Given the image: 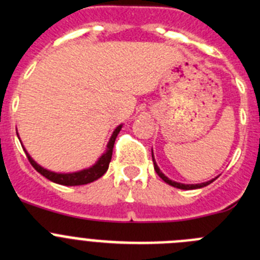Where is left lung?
<instances>
[{"label":"left lung","instance_id":"left-lung-1","mask_svg":"<svg viewBox=\"0 0 260 260\" xmlns=\"http://www.w3.org/2000/svg\"><path fill=\"white\" fill-rule=\"evenodd\" d=\"M152 161H153V168H155V171H156V173L158 174V177H160V178H161V180L164 181V182H167L168 185L173 186V187H177V189H182V190L201 189V187H204V186L210 185L211 182H213V181H215V178H213V180H211V181H207V182H203V183H195V185H185V183L174 182V181L169 180V178H168V177L165 176V174L162 173V172L160 171V169H158L157 164H156V161H155V158H153V152H152Z\"/></svg>","mask_w":260,"mask_h":260}]
</instances>
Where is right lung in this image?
<instances>
[{
  "mask_svg": "<svg viewBox=\"0 0 260 260\" xmlns=\"http://www.w3.org/2000/svg\"><path fill=\"white\" fill-rule=\"evenodd\" d=\"M122 125H119L118 127H116V130L113 132L112 137L109 139V143L107 146V151L105 153H103L102 157L99 158L98 161H96L95 165H92L88 169H83V171L79 172H74V173H54V172H50L48 169H44L43 167L38 164V162L28 155L24 148V152H26L27 158H28V161L31 162V165L35 168L36 171L39 172L40 174L48 178L52 182H56L58 185H65V186H79V185H86V183L93 182L98 178L103 176L105 172L108 171V168H109V162L110 158H112V153H113V146L114 142H116V138L118 135L119 130H121Z\"/></svg>",
  "mask_w": 260,
  "mask_h": 260,
  "instance_id": "add662e5",
  "label": "right lung"
}]
</instances>
